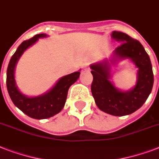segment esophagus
<instances>
[{
    "label": "esophagus",
    "instance_id": "esophagus-1",
    "mask_svg": "<svg viewBox=\"0 0 159 159\" xmlns=\"http://www.w3.org/2000/svg\"><path fill=\"white\" fill-rule=\"evenodd\" d=\"M82 67H83L84 69H89V64H88V63H85Z\"/></svg>",
    "mask_w": 159,
    "mask_h": 159
}]
</instances>
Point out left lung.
<instances>
[{
  "mask_svg": "<svg viewBox=\"0 0 159 159\" xmlns=\"http://www.w3.org/2000/svg\"><path fill=\"white\" fill-rule=\"evenodd\" d=\"M111 36L121 42L114 55L120 59L130 58L139 68L137 83L129 92L116 89L110 81V64L107 62L91 66L93 76L91 90L101 111L112 116H123L137 111L146 102L153 88V73L149 56L139 41L119 31H114ZM111 62L113 63L114 59Z\"/></svg>",
  "mask_w": 159,
  "mask_h": 159,
  "instance_id": "left-lung-1",
  "label": "left lung"
}]
</instances>
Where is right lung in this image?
Instances as JSON below:
<instances>
[{"instance_id": "right-lung-1", "label": "right lung", "mask_w": 159, "mask_h": 159, "mask_svg": "<svg viewBox=\"0 0 159 159\" xmlns=\"http://www.w3.org/2000/svg\"><path fill=\"white\" fill-rule=\"evenodd\" d=\"M44 34H36L33 38L23 41L11 57L6 72V87L11 101L15 106L28 116L34 119H47L52 117L62 111L67 99L69 87L80 76V72H75L62 77L53 89L40 97H27L20 92L15 82V67L24 51L38 40L45 37Z\"/></svg>"}]
</instances>
